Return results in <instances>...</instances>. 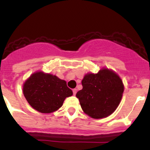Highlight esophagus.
Returning <instances> with one entry per match:
<instances>
[{"mask_svg":"<svg viewBox=\"0 0 150 150\" xmlns=\"http://www.w3.org/2000/svg\"><path fill=\"white\" fill-rule=\"evenodd\" d=\"M76 91H77V89H76V88H74V89H73V94H74V95H76Z\"/></svg>","mask_w":150,"mask_h":150,"instance_id":"34e87169","label":"esophagus"}]
</instances>
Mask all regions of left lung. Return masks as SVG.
Returning a JSON list of instances; mask_svg holds the SVG:
<instances>
[{
    "instance_id": "1",
    "label": "left lung",
    "mask_w": 150,
    "mask_h": 150,
    "mask_svg": "<svg viewBox=\"0 0 150 150\" xmlns=\"http://www.w3.org/2000/svg\"><path fill=\"white\" fill-rule=\"evenodd\" d=\"M83 89L76 96L82 109L94 119L112 114L120 103L124 91L122 81L116 73L101 69L98 74H88L82 80Z\"/></svg>"
}]
</instances>
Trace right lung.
Masks as SVG:
<instances>
[{
	"mask_svg": "<svg viewBox=\"0 0 150 150\" xmlns=\"http://www.w3.org/2000/svg\"><path fill=\"white\" fill-rule=\"evenodd\" d=\"M23 93L34 109L50 113L59 109L64 99L73 95V91L64 80L52 74L37 72L24 83Z\"/></svg>",
	"mask_w": 150,
	"mask_h": 150,
	"instance_id": "right-lung-1",
	"label": "right lung"
}]
</instances>
